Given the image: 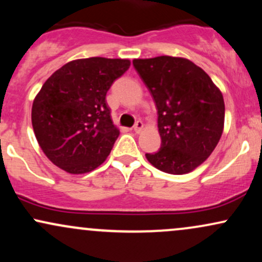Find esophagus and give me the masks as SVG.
Masks as SVG:
<instances>
[{"label": "esophagus", "mask_w": 262, "mask_h": 262, "mask_svg": "<svg viewBox=\"0 0 262 262\" xmlns=\"http://www.w3.org/2000/svg\"><path fill=\"white\" fill-rule=\"evenodd\" d=\"M143 128H144V124H143V122H141V121H138L137 123H135L134 127H133L135 133H140L141 129H143Z\"/></svg>", "instance_id": "1"}]
</instances>
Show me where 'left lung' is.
<instances>
[{
	"label": "left lung",
	"mask_w": 262,
	"mask_h": 262,
	"mask_svg": "<svg viewBox=\"0 0 262 262\" xmlns=\"http://www.w3.org/2000/svg\"><path fill=\"white\" fill-rule=\"evenodd\" d=\"M154 98L161 148L145 154L152 166L171 175L193 171L217 146L224 129V100L208 74L185 58L134 59Z\"/></svg>",
	"instance_id": "1"
}]
</instances>
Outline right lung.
Masks as SVG:
<instances>
[{
  "label": "right lung",
  "mask_w": 262,
  "mask_h": 262,
  "mask_svg": "<svg viewBox=\"0 0 262 262\" xmlns=\"http://www.w3.org/2000/svg\"><path fill=\"white\" fill-rule=\"evenodd\" d=\"M129 66L128 59H77L45 81L33 101L32 125L54 165L80 175L103 164L119 135L106 95Z\"/></svg>",
  "instance_id": "obj_1"
}]
</instances>
